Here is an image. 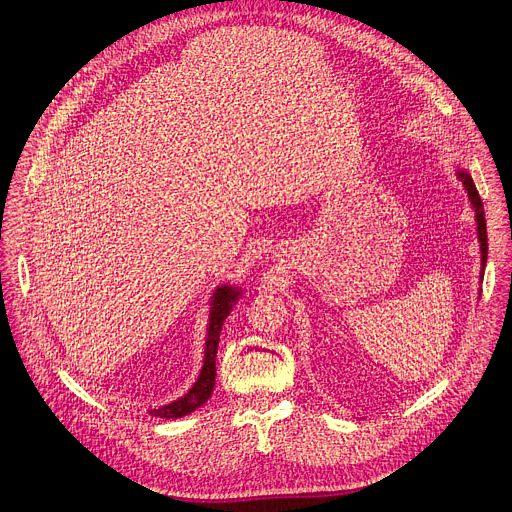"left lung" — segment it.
Instances as JSON below:
<instances>
[{"mask_svg":"<svg viewBox=\"0 0 512 512\" xmlns=\"http://www.w3.org/2000/svg\"><path fill=\"white\" fill-rule=\"evenodd\" d=\"M458 180L464 184V190L468 192V200L472 204L474 210V221H476V235H478V243H480V279L484 277V267H486V255H488V235H486V218H484V206L480 200V194L476 190V184L472 180V176L468 174V170L458 168L456 172Z\"/></svg>","mask_w":512,"mask_h":512,"instance_id":"1","label":"left lung"}]
</instances>
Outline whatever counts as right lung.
Returning a JSON list of instances; mask_svg holds the SVG:
<instances>
[{
    "instance_id": "add662e5",
    "label": "right lung",
    "mask_w": 512,
    "mask_h": 512,
    "mask_svg": "<svg viewBox=\"0 0 512 512\" xmlns=\"http://www.w3.org/2000/svg\"><path fill=\"white\" fill-rule=\"evenodd\" d=\"M241 298V289L233 287L229 283L218 285L212 291L210 298V314H208V326H206V342H204V360H202V369L196 379V383L190 387L186 395L180 399L162 405L158 409H150V415L162 417V419H176L192 413L200 405L208 401L214 389V377H216V350H218V340H221V328L231 314L233 306Z\"/></svg>"
}]
</instances>
